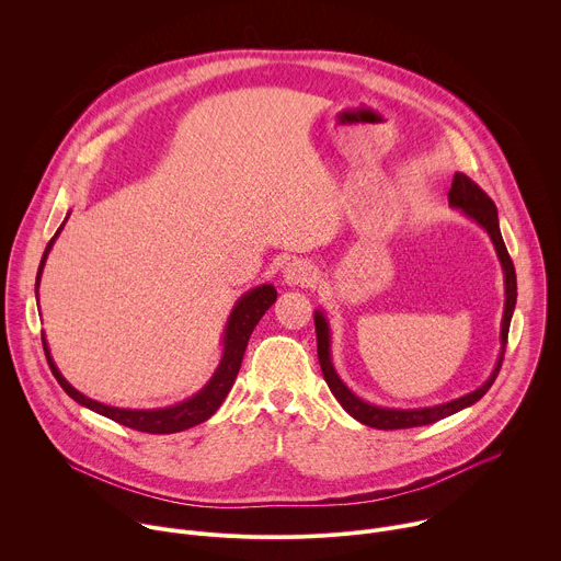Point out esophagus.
I'll return each instance as SVG.
<instances>
[{"instance_id":"1","label":"esophagus","mask_w":561,"mask_h":561,"mask_svg":"<svg viewBox=\"0 0 561 561\" xmlns=\"http://www.w3.org/2000/svg\"><path fill=\"white\" fill-rule=\"evenodd\" d=\"M314 266L306 260H293L290 264H286L282 279L286 286H310L314 282Z\"/></svg>"}]
</instances>
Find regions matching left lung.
<instances>
[{"label":"left lung","instance_id":"obj_1","mask_svg":"<svg viewBox=\"0 0 561 561\" xmlns=\"http://www.w3.org/2000/svg\"><path fill=\"white\" fill-rule=\"evenodd\" d=\"M448 206L463 213L468 219H472L477 226H482L491 242L495 247L497 260L502 264V273H504V314H502V329H500V357L495 362L493 373L489 375V379L477 386L474 390L450 399V402L444 404H435V407H417V409H394V407H379L373 402H366L359 394H355L344 379L337 375L335 366H333V355H331V324L329 317L322 308L314 310V333H317V357H319V366H322L324 379L331 388V392L335 394L337 402L342 404V409L355 417L359 424H366L370 428H379V431H397V428H415V426H426V424H435L448 415H455L468 407H472L474 402L482 399L489 388L493 386L500 368H502V359L506 353V340H508V329H511V319H513V310L517 304V277H515V266L508 257V251L504 247L502 239V230H500V219H497V208L493 204V199L479 188L474 182H470L463 173H455L450 191H448Z\"/></svg>","mask_w":561,"mask_h":561}]
</instances>
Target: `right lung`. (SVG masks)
<instances>
[{"mask_svg": "<svg viewBox=\"0 0 561 561\" xmlns=\"http://www.w3.org/2000/svg\"><path fill=\"white\" fill-rule=\"evenodd\" d=\"M70 215V213H68ZM66 215V219H68ZM66 219L61 221V226L57 228L55 237L48 242L42 262H39V271H37V279H35V299L39 301V282H42V273L48 260V253L55 244V239L59 237ZM277 299V290L273 284H262L251 288L249 293H244L239 297L226 319V327L221 333V357L219 364L215 368V373L210 375V379L191 397L182 399V402L173 404V407H164V409H117V407H108L98 402V399L87 397L84 392H79L57 368L46 335H42V344H44V353L48 359V366L55 375V379L59 381V386L66 390L68 397H72L79 407H84L98 415H104L122 426L141 431V433H152V435H169V433H180L186 428H193L202 422H206L226 399L228 390L232 388L239 366H242L249 340L255 331V327L260 324V319L264 317V312L275 304Z\"/></svg>", "mask_w": 561, "mask_h": 561, "instance_id": "obj_1", "label": "right lung"}]
</instances>
